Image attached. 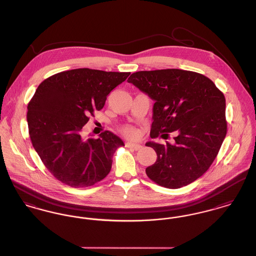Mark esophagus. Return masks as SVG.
Returning a JSON list of instances; mask_svg holds the SVG:
<instances>
[{"mask_svg":"<svg viewBox=\"0 0 256 256\" xmlns=\"http://www.w3.org/2000/svg\"><path fill=\"white\" fill-rule=\"evenodd\" d=\"M126 146H128V148H133V150H140L142 148V144H135V142H126Z\"/></svg>","mask_w":256,"mask_h":256,"instance_id":"esophagus-1","label":"esophagus"}]
</instances>
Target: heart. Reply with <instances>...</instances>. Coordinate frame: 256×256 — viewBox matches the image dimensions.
<instances>
[{"mask_svg":"<svg viewBox=\"0 0 256 256\" xmlns=\"http://www.w3.org/2000/svg\"><path fill=\"white\" fill-rule=\"evenodd\" d=\"M122 132H123L126 136H131V138L136 136V129H135L134 127H132V126H129V125L124 126V127L122 128Z\"/></svg>","mask_w":256,"mask_h":256,"instance_id":"1","label":"heart"}]
</instances>
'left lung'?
Instances as JSON below:
<instances>
[{"instance_id": "1", "label": "left lung", "mask_w": 256, "mask_h": 256, "mask_svg": "<svg viewBox=\"0 0 256 256\" xmlns=\"http://www.w3.org/2000/svg\"><path fill=\"white\" fill-rule=\"evenodd\" d=\"M154 100L150 136L174 144L146 142L157 154L146 172L155 184L176 189L199 178L218 154L227 133L225 97L201 74L180 68L140 70L127 80Z\"/></svg>"}]
</instances>
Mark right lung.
<instances>
[{
  "label": "right lung",
  "instance_id": "add662e5",
  "mask_svg": "<svg viewBox=\"0 0 256 256\" xmlns=\"http://www.w3.org/2000/svg\"><path fill=\"white\" fill-rule=\"evenodd\" d=\"M129 74L74 68L53 74L36 88L27 108L29 135L46 169L61 182L87 188L110 172L123 140L110 131L87 140L82 132L89 116L102 110L106 96Z\"/></svg>",
  "mask_w": 256,
  "mask_h": 256
}]
</instances>
